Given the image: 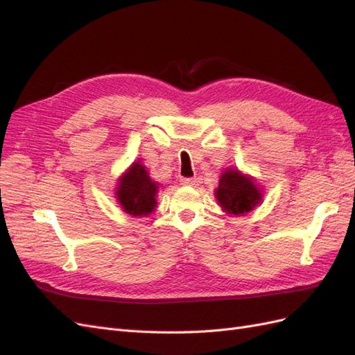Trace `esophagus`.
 Here are the masks:
<instances>
[{
    "instance_id": "esophagus-1",
    "label": "esophagus",
    "mask_w": 355,
    "mask_h": 355,
    "mask_svg": "<svg viewBox=\"0 0 355 355\" xmlns=\"http://www.w3.org/2000/svg\"><path fill=\"white\" fill-rule=\"evenodd\" d=\"M179 182H180V185H184V187H194L197 179L196 178H180Z\"/></svg>"
}]
</instances>
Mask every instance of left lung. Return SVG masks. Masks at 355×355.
Masks as SVG:
<instances>
[{
	"instance_id": "obj_1",
	"label": "left lung",
	"mask_w": 355,
	"mask_h": 355,
	"mask_svg": "<svg viewBox=\"0 0 355 355\" xmlns=\"http://www.w3.org/2000/svg\"><path fill=\"white\" fill-rule=\"evenodd\" d=\"M214 198L222 211L234 216H245L263 201V189L253 176L244 175L239 168H225L219 185L214 189Z\"/></svg>"
}]
</instances>
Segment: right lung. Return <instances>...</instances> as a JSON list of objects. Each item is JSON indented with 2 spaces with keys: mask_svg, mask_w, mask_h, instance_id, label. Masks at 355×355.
Returning <instances> with one entry per match:
<instances>
[{
  "mask_svg": "<svg viewBox=\"0 0 355 355\" xmlns=\"http://www.w3.org/2000/svg\"><path fill=\"white\" fill-rule=\"evenodd\" d=\"M158 185L141 161H135L118 178L114 194L116 202L127 214L144 218L149 216L157 207Z\"/></svg>",
  "mask_w": 355,
  "mask_h": 355,
  "instance_id": "add662e5",
  "label": "right lung"
}]
</instances>
